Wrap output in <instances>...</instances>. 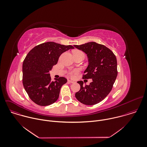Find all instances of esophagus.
Segmentation results:
<instances>
[{
  "instance_id": "34e87169",
  "label": "esophagus",
  "mask_w": 147,
  "mask_h": 147,
  "mask_svg": "<svg viewBox=\"0 0 147 147\" xmlns=\"http://www.w3.org/2000/svg\"><path fill=\"white\" fill-rule=\"evenodd\" d=\"M68 82L69 83H75V82H74L72 80H68Z\"/></svg>"
}]
</instances>
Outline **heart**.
I'll return each instance as SVG.
<instances>
[{
  "label": "heart",
  "mask_w": 147,
  "mask_h": 147,
  "mask_svg": "<svg viewBox=\"0 0 147 147\" xmlns=\"http://www.w3.org/2000/svg\"><path fill=\"white\" fill-rule=\"evenodd\" d=\"M82 54L84 55V53L82 51H79V50H75V51H74V54ZM78 72H79V71L78 69H74V70H72V71L69 72V75L70 76H72L74 75L78 74Z\"/></svg>",
  "instance_id": "1"
}]
</instances>
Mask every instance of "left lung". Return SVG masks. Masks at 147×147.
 Instances as JSON below:
<instances>
[{
	"mask_svg": "<svg viewBox=\"0 0 147 147\" xmlns=\"http://www.w3.org/2000/svg\"><path fill=\"white\" fill-rule=\"evenodd\" d=\"M84 52L89 64L84 71L83 79H92L89 85L78 83L80 89L75 94L77 100L84 105H93L102 101L112 89L117 75V61L114 54L109 48L96 42L74 45Z\"/></svg>",
	"mask_w": 147,
	"mask_h": 147,
	"instance_id": "8db88e82",
	"label": "left lung"
}]
</instances>
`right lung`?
I'll list each match as a JSON object with an SVG mask.
<instances>
[{
  "label": "right lung",
  "instance_id": "add662e5",
  "mask_svg": "<svg viewBox=\"0 0 147 147\" xmlns=\"http://www.w3.org/2000/svg\"><path fill=\"white\" fill-rule=\"evenodd\" d=\"M74 47L47 42L33 48L22 64V84L29 98L40 106H48L58 98L60 90L67 80L63 77L51 81L49 71L57 64L61 55Z\"/></svg>",
  "mask_w": 147,
  "mask_h": 147
}]
</instances>
